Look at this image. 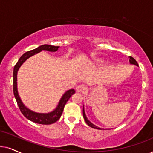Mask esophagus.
<instances>
[{
    "label": "esophagus",
    "mask_w": 153,
    "mask_h": 153,
    "mask_svg": "<svg viewBox=\"0 0 153 153\" xmlns=\"http://www.w3.org/2000/svg\"><path fill=\"white\" fill-rule=\"evenodd\" d=\"M75 90H76V91H78V92L83 93L85 90H86V87H85V85H78V86L76 87Z\"/></svg>",
    "instance_id": "34e87169"
}]
</instances>
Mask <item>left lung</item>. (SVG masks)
<instances>
[{"label":"left lung","mask_w":153,"mask_h":153,"mask_svg":"<svg viewBox=\"0 0 153 153\" xmlns=\"http://www.w3.org/2000/svg\"><path fill=\"white\" fill-rule=\"evenodd\" d=\"M129 63L130 64H133V65H135V66H138V63L136 62V61L134 59L133 57H131V56H129ZM82 113H83V117H84L85 122H86V123L87 124V125L89 126V127H91V128H94V129H101L100 127H98L97 126H96L95 125H94L93 123H91L90 121L88 119H87V116H86V114H85V109H84V105H83V110H82Z\"/></svg>","instance_id":"8db88e82"}]
</instances>
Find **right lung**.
<instances>
[{
  "label": "right lung",
  "mask_w": 153,
  "mask_h": 153,
  "mask_svg": "<svg viewBox=\"0 0 153 153\" xmlns=\"http://www.w3.org/2000/svg\"><path fill=\"white\" fill-rule=\"evenodd\" d=\"M59 48V46H53L46 44L40 45L38 48L34 49V50L24 53L23 55L19 58V61H18L15 67H14L13 92L16 101H17L18 106H19L20 111H21L22 113L24 115V117L27 118L29 120L33 122V123L40 124V125H51V124L56 123L59 119L61 115H62L66 102L70 99L71 96L75 93V90L73 89L67 90L62 95V98H61L59 101L57 106L56 107L55 109L53 110L52 111L47 113H36V112L33 111L31 110L28 109L27 107H26L19 97L17 89V73L20 67L24 64V62L26 60H27L28 58L30 57V56H33L34 54H38V53H39L42 50H46L52 52H56V51L58 50Z\"/></svg>",
  "instance_id": "1"
}]
</instances>
